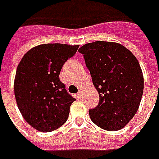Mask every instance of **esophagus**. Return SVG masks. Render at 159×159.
Masks as SVG:
<instances>
[{
	"label": "esophagus",
	"mask_w": 159,
	"mask_h": 159,
	"mask_svg": "<svg viewBox=\"0 0 159 159\" xmlns=\"http://www.w3.org/2000/svg\"><path fill=\"white\" fill-rule=\"evenodd\" d=\"M82 95H83L82 91H80V92H79V93L77 94V97H78V98H81Z\"/></svg>",
	"instance_id": "obj_1"
}]
</instances>
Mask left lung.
<instances>
[{
	"label": "left lung",
	"mask_w": 159,
	"mask_h": 159,
	"mask_svg": "<svg viewBox=\"0 0 159 159\" xmlns=\"http://www.w3.org/2000/svg\"><path fill=\"white\" fill-rule=\"evenodd\" d=\"M99 104L89 110L91 120L104 130L122 129L135 115L143 93V74L134 54L111 41H95L80 48Z\"/></svg>",
	"instance_id": "8db88e82"
}]
</instances>
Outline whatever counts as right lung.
<instances>
[{
    "label": "right lung",
    "instance_id": "right-lung-1",
    "mask_svg": "<svg viewBox=\"0 0 159 159\" xmlns=\"http://www.w3.org/2000/svg\"><path fill=\"white\" fill-rule=\"evenodd\" d=\"M78 45L41 44L31 48L18 64L14 93L23 118L40 132L59 128L69 117L75 101L59 80L64 64L78 50Z\"/></svg>",
    "mask_w": 159,
    "mask_h": 159
}]
</instances>
